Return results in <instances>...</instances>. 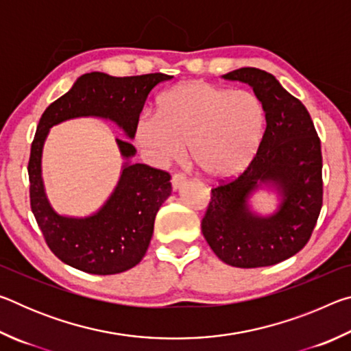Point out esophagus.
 <instances>
[{
	"mask_svg": "<svg viewBox=\"0 0 351 351\" xmlns=\"http://www.w3.org/2000/svg\"><path fill=\"white\" fill-rule=\"evenodd\" d=\"M186 180L187 178L184 173H175L173 176H171V187H173V190H178L184 182H186Z\"/></svg>",
	"mask_w": 351,
	"mask_h": 351,
	"instance_id": "esophagus-1",
	"label": "esophagus"
}]
</instances>
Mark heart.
<instances>
[{"label": "heart", "mask_w": 351, "mask_h": 351, "mask_svg": "<svg viewBox=\"0 0 351 351\" xmlns=\"http://www.w3.org/2000/svg\"><path fill=\"white\" fill-rule=\"evenodd\" d=\"M265 130L266 110L257 94L186 82L159 99L158 112H142L136 139L154 164L178 161L190 145L195 165L223 180L247 167Z\"/></svg>", "instance_id": "heart-1"}]
</instances>
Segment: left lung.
<instances>
[{"instance_id":"obj_1","label":"left lung","mask_w":351,"mask_h":351,"mask_svg":"<svg viewBox=\"0 0 351 351\" xmlns=\"http://www.w3.org/2000/svg\"><path fill=\"white\" fill-rule=\"evenodd\" d=\"M223 79L252 86L265 105L266 130L247 167L210 190L201 230L224 263L237 268L271 266L299 252L317 223L324 197L320 139L305 105L272 74L240 68ZM261 183L272 185L282 197L271 217L255 216L245 203Z\"/></svg>"}]
</instances>
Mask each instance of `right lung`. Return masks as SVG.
<instances>
[{"instance_id": "add662e5", "label": "right lung", "mask_w": 351, "mask_h": 351, "mask_svg": "<svg viewBox=\"0 0 351 351\" xmlns=\"http://www.w3.org/2000/svg\"><path fill=\"white\" fill-rule=\"evenodd\" d=\"M170 79L161 73L132 77L88 73L45 110L27 164L29 197L46 245L63 263L97 276L119 274L138 265L150 245L154 218L170 197L171 184L167 171L125 162L117 187L97 213L86 218L58 215L46 198L41 180V150L49 128L68 119L96 116L116 122L133 139L148 94ZM116 142L123 158L134 156L132 142Z\"/></svg>"}]
</instances>
